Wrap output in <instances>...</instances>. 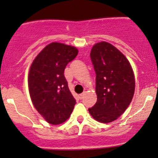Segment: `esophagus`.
<instances>
[{
  "instance_id": "esophagus-1",
  "label": "esophagus",
  "mask_w": 158,
  "mask_h": 158,
  "mask_svg": "<svg viewBox=\"0 0 158 158\" xmlns=\"http://www.w3.org/2000/svg\"><path fill=\"white\" fill-rule=\"evenodd\" d=\"M84 95H85V92H83V93H81L80 95H79V98H82L84 97Z\"/></svg>"
}]
</instances>
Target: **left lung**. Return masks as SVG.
<instances>
[{"label": "left lung", "mask_w": 158, "mask_h": 158, "mask_svg": "<svg viewBox=\"0 0 158 158\" xmlns=\"http://www.w3.org/2000/svg\"><path fill=\"white\" fill-rule=\"evenodd\" d=\"M96 79L97 102L89 111L94 119L109 123L122 115L135 93L133 70L126 57L107 42L95 44L90 52Z\"/></svg>", "instance_id": "left-lung-1"}]
</instances>
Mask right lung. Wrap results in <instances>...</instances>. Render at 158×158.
Wrapping results in <instances>:
<instances>
[{
  "label": "right lung",
  "mask_w": 158,
  "mask_h": 158,
  "mask_svg": "<svg viewBox=\"0 0 158 158\" xmlns=\"http://www.w3.org/2000/svg\"><path fill=\"white\" fill-rule=\"evenodd\" d=\"M77 54L76 47L51 43L36 56L30 66L28 86L32 102L51 125L66 121L76 105L64 70Z\"/></svg>",
  "instance_id": "right-lung-1"
}]
</instances>
